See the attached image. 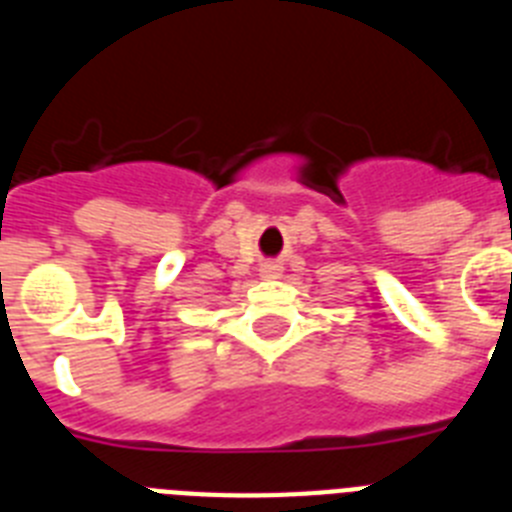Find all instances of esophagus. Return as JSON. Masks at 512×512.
Returning a JSON list of instances; mask_svg holds the SVG:
<instances>
[{
    "mask_svg": "<svg viewBox=\"0 0 512 512\" xmlns=\"http://www.w3.org/2000/svg\"><path fill=\"white\" fill-rule=\"evenodd\" d=\"M282 264H277V261H269V264H261L259 266V277L261 279H279L282 277Z\"/></svg>",
    "mask_w": 512,
    "mask_h": 512,
    "instance_id": "1",
    "label": "esophagus"
}]
</instances>
